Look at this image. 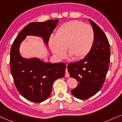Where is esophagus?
<instances>
[{
  "mask_svg": "<svg viewBox=\"0 0 122 122\" xmlns=\"http://www.w3.org/2000/svg\"><path fill=\"white\" fill-rule=\"evenodd\" d=\"M69 76H70V75H69L68 71H67V69L66 68V71H65V76L66 77H69Z\"/></svg>",
  "mask_w": 122,
  "mask_h": 122,
  "instance_id": "obj_1",
  "label": "esophagus"
}]
</instances>
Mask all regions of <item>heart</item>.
Returning <instances> with one entry per match:
<instances>
[{
    "label": "heart",
    "instance_id": "heart-1",
    "mask_svg": "<svg viewBox=\"0 0 122 122\" xmlns=\"http://www.w3.org/2000/svg\"><path fill=\"white\" fill-rule=\"evenodd\" d=\"M95 41V33L90 25L77 20L65 23L51 36L49 46L58 60H62L66 51L74 60L84 58L91 51Z\"/></svg>",
    "mask_w": 122,
    "mask_h": 122
}]
</instances>
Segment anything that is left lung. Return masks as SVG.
I'll return each mask as SVG.
<instances>
[{
  "mask_svg": "<svg viewBox=\"0 0 122 122\" xmlns=\"http://www.w3.org/2000/svg\"><path fill=\"white\" fill-rule=\"evenodd\" d=\"M95 33V41L91 51L83 59L70 63L67 70L78 86L71 92L80 100H86L95 95L102 87L109 67L110 45L104 31L89 19Z\"/></svg>",
  "mask_w": 122,
  "mask_h": 122,
  "instance_id": "1",
  "label": "left lung"
}]
</instances>
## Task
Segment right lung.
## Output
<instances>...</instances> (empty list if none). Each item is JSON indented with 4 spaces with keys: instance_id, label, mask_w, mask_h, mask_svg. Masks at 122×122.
Instances as JSON below:
<instances>
[{
    "instance_id": "right-lung-1",
    "label": "right lung",
    "mask_w": 122,
    "mask_h": 122,
    "mask_svg": "<svg viewBox=\"0 0 122 122\" xmlns=\"http://www.w3.org/2000/svg\"><path fill=\"white\" fill-rule=\"evenodd\" d=\"M58 21L30 23L18 34L10 49V68L15 84L19 93L31 102H41L50 97L54 81L65 76L66 65L46 62L37 57H23L19 51L20 45L30 35L41 37L48 47Z\"/></svg>"
}]
</instances>
